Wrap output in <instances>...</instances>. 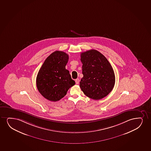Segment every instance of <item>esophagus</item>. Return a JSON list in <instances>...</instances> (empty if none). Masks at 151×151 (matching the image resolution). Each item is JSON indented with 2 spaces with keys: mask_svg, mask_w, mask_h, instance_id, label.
I'll list each match as a JSON object with an SVG mask.
<instances>
[{
  "mask_svg": "<svg viewBox=\"0 0 151 151\" xmlns=\"http://www.w3.org/2000/svg\"><path fill=\"white\" fill-rule=\"evenodd\" d=\"M75 82H76V84H78L79 82H80V80H79V79H78V78H77V79H76V80H75Z\"/></svg>",
  "mask_w": 151,
  "mask_h": 151,
  "instance_id": "34e87169",
  "label": "esophagus"
}]
</instances>
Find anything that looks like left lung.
I'll return each instance as SVG.
<instances>
[{"label": "left lung", "instance_id": "8db88e82", "mask_svg": "<svg viewBox=\"0 0 151 151\" xmlns=\"http://www.w3.org/2000/svg\"><path fill=\"white\" fill-rule=\"evenodd\" d=\"M83 64L80 87L87 96L99 100L109 94L114 86L115 77L110 63L100 52L91 50L81 54Z\"/></svg>", "mask_w": 151, "mask_h": 151}]
</instances>
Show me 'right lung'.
Wrapping results in <instances>:
<instances>
[{"label": "right lung", "instance_id": "obj_1", "mask_svg": "<svg viewBox=\"0 0 151 151\" xmlns=\"http://www.w3.org/2000/svg\"><path fill=\"white\" fill-rule=\"evenodd\" d=\"M69 56L62 51H55L45 60L37 76V87L41 94L50 101H59L75 85L65 68Z\"/></svg>", "mask_w": 151, "mask_h": 151}]
</instances>
